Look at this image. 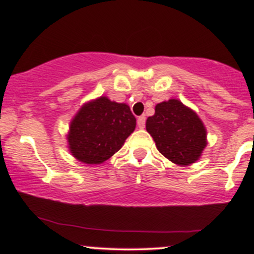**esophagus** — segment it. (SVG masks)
Wrapping results in <instances>:
<instances>
[{
  "instance_id": "34e87169",
  "label": "esophagus",
  "mask_w": 254,
  "mask_h": 254,
  "mask_svg": "<svg viewBox=\"0 0 254 254\" xmlns=\"http://www.w3.org/2000/svg\"><path fill=\"white\" fill-rule=\"evenodd\" d=\"M137 125H138L139 129H143L145 127V117L144 116H141V117L137 118Z\"/></svg>"
}]
</instances>
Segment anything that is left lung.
<instances>
[{
    "mask_svg": "<svg viewBox=\"0 0 254 254\" xmlns=\"http://www.w3.org/2000/svg\"><path fill=\"white\" fill-rule=\"evenodd\" d=\"M145 129L165 157L179 166L194 164L206 147V130L197 113L177 99L155 106Z\"/></svg>",
    "mask_w": 254,
    "mask_h": 254,
    "instance_id": "left-lung-1",
    "label": "left lung"
}]
</instances>
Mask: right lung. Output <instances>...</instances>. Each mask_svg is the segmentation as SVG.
Here are the masks:
<instances>
[{"instance_id":"right-lung-1","label":"right lung","mask_w":254,"mask_h":254,"mask_svg":"<svg viewBox=\"0 0 254 254\" xmlns=\"http://www.w3.org/2000/svg\"><path fill=\"white\" fill-rule=\"evenodd\" d=\"M136 118L127 104L100 97L82 105L70 122L68 147L87 165L103 164L116 154L133 132Z\"/></svg>"}]
</instances>
